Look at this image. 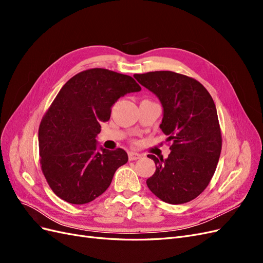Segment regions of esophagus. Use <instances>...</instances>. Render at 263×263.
<instances>
[{"label": "esophagus", "mask_w": 263, "mask_h": 263, "mask_svg": "<svg viewBox=\"0 0 263 263\" xmlns=\"http://www.w3.org/2000/svg\"><path fill=\"white\" fill-rule=\"evenodd\" d=\"M140 158H141V155H140V154L133 153V151H130V153H128V159H129L130 161L137 160V159H140Z\"/></svg>", "instance_id": "34e87169"}]
</instances>
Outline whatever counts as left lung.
I'll list each match as a JSON object with an SVG mask.
<instances>
[{"instance_id":"left-lung-1","label":"left lung","mask_w":263,"mask_h":263,"mask_svg":"<svg viewBox=\"0 0 263 263\" xmlns=\"http://www.w3.org/2000/svg\"><path fill=\"white\" fill-rule=\"evenodd\" d=\"M134 77L160 101V128L166 140H172L166 159L148 155L156 163V172L147 185L165 203L192 201L209 185L221 150L217 110L211 94L195 79L172 71Z\"/></svg>"}]
</instances>
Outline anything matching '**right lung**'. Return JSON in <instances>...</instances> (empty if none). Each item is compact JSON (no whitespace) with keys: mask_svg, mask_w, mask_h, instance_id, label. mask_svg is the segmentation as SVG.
<instances>
[{"mask_svg":"<svg viewBox=\"0 0 263 263\" xmlns=\"http://www.w3.org/2000/svg\"><path fill=\"white\" fill-rule=\"evenodd\" d=\"M140 90L132 77L101 68L82 71L61 87L38 130L42 170L55 195L81 205L105 192L128 156L99 146L101 123L119 98Z\"/></svg>","mask_w":263,"mask_h":263,"instance_id":"1","label":"right lung"}]
</instances>
